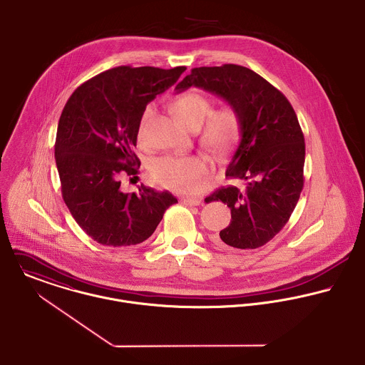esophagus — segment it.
I'll return each mask as SVG.
<instances>
[{
	"label": "esophagus",
	"mask_w": 365,
	"mask_h": 365,
	"mask_svg": "<svg viewBox=\"0 0 365 365\" xmlns=\"http://www.w3.org/2000/svg\"><path fill=\"white\" fill-rule=\"evenodd\" d=\"M182 203L186 206H199L200 205V199L196 197H183Z\"/></svg>",
	"instance_id": "obj_1"
}]
</instances>
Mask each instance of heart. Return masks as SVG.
<instances>
[{
  "instance_id": "1",
  "label": "heart",
  "mask_w": 365,
  "mask_h": 365,
  "mask_svg": "<svg viewBox=\"0 0 365 365\" xmlns=\"http://www.w3.org/2000/svg\"><path fill=\"white\" fill-rule=\"evenodd\" d=\"M175 116L187 128L197 129L207 116L202 133L200 145L215 158H225L239 140L242 133V116L233 105H223L212 110L210 99L197 91L180 93L172 102ZM153 113L152 106H146L138 126L140 140L146 136V128ZM152 179L178 193H196L209 179V163L200 156H163L152 166Z\"/></svg>"
}]
</instances>
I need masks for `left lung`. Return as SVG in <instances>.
Returning a JSON list of instances; mask_svg holds the SVG:
<instances>
[{
	"label": "left lung",
	"instance_id": "left-lung-1",
	"mask_svg": "<svg viewBox=\"0 0 365 365\" xmlns=\"http://www.w3.org/2000/svg\"><path fill=\"white\" fill-rule=\"evenodd\" d=\"M190 86L222 96L242 116V139L226 178L245 186H223L205 199L220 200L232 212L217 242L243 250L262 247L286 226L304 186L306 143L297 115L277 88L242 65L193 68L176 91Z\"/></svg>",
	"mask_w": 365,
	"mask_h": 365
}]
</instances>
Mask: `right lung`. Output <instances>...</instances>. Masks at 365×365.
I'll use <instances>...</instances> for the list:
<instances>
[{"label": "right lung", "instance_id": "add662e5", "mask_svg": "<svg viewBox=\"0 0 365 365\" xmlns=\"http://www.w3.org/2000/svg\"><path fill=\"white\" fill-rule=\"evenodd\" d=\"M185 69L116 66L78 86L63 106L55 140L62 197L79 227L99 245L145 242L178 203L172 193L143 185L125 193L120 176L138 175L133 148L146 105Z\"/></svg>", "mask_w": 365, "mask_h": 365}]
</instances>
